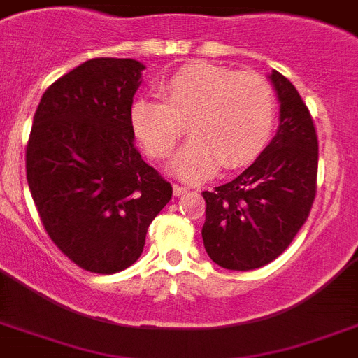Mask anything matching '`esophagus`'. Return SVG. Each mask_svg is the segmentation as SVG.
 I'll return each mask as SVG.
<instances>
[{"mask_svg":"<svg viewBox=\"0 0 358 358\" xmlns=\"http://www.w3.org/2000/svg\"><path fill=\"white\" fill-rule=\"evenodd\" d=\"M173 191L176 196H182V194L187 193V187H184V185H178V184H174L173 185Z\"/></svg>","mask_w":358,"mask_h":358,"instance_id":"esophagus-1","label":"esophagus"}]
</instances>
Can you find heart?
<instances>
[{
	"label": "heart",
	"instance_id": "obj_1",
	"mask_svg": "<svg viewBox=\"0 0 358 358\" xmlns=\"http://www.w3.org/2000/svg\"><path fill=\"white\" fill-rule=\"evenodd\" d=\"M159 95L138 97L129 124L150 158H167L185 124L193 136L171 169L189 182L252 164L266 147L275 121V95L264 77L211 62H191L159 83Z\"/></svg>",
	"mask_w": 358,
	"mask_h": 358
}]
</instances>
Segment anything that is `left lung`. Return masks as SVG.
Segmentation results:
<instances>
[{
  "mask_svg": "<svg viewBox=\"0 0 358 358\" xmlns=\"http://www.w3.org/2000/svg\"><path fill=\"white\" fill-rule=\"evenodd\" d=\"M280 99L274 139L248 169L204 191L202 239L208 255L228 270H254L289 248L316 196L318 136L303 99L289 78L272 71Z\"/></svg>",
  "mask_w": 358,
  "mask_h": 358,
  "instance_id": "obj_1",
  "label": "left lung"
}]
</instances>
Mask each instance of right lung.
<instances>
[{
	"mask_svg": "<svg viewBox=\"0 0 358 358\" xmlns=\"http://www.w3.org/2000/svg\"><path fill=\"white\" fill-rule=\"evenodd\" d=\"M145 66L92 58L43 92L25 150L27 184L57 248L80 268L115 274L143 252L173 187L134 145L129 108Z\"/></svg>",
	"mask_w": 358,
	"mask_h": 358,
	"instance_id": "add662e5",
	"label": "right lung"
}]
</instances>
